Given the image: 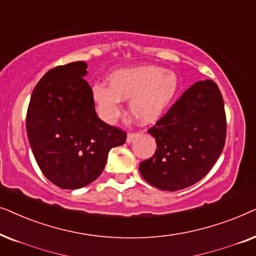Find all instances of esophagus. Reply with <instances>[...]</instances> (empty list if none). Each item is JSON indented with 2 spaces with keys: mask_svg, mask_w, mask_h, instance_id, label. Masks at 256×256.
Masks as SVG:
<instances>
[{
  "mask_svg": "<svg viewBox=\"0 0 256 256\" xmlns=\"http://www.w3.org/2000/svg\"><path fill=\"white\" fill-rule=\"evenodd\" d=\"M137 137H138L137 132H130V134H128V138H126V142H132Z\"/></svg>",
  "mask_w": 256,
  "mask_h": 256,
  "instance_id": "obj_1",
  "label": "esophagus"
}]
</instances>
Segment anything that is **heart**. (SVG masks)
Here are the masks:
<instances>
[{
	"label": "heart",
	"mask_w": 256,
	"mask_h": 256,
	"mask_svg": "<svg viewBox=\"0 0 256 256\" xmlns=\"http://www.w3.org/2000/svg\"><path fill=\"white\" fill-rule=\"evenodd\" d=\"M108 80L110 86L100 83L91 88L98 114L105 122L114 120L120 114L122 100H130V111L138 122H156L178 90L176 74L154 66L116 70Z\"/></svg>",
	"instance_id": "1"
}]
</instances>
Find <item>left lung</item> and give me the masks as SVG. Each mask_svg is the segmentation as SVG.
Wrapping results in <instances>:
<instances>
[{
	"label": "left lung",
	"instance_id": "obj_1",
	"mask_svg": "<svg viewBox=\"0 0 256 256\" xmlns=\"http://www.w3.org/2000/svg\"><path fill=\"white\" fill-rule=\"evenodd\" d=\"M226 112L218 85L196 82L148 132L156 153L139 165L142 178L156 188H186L202 179L216 162L226 140Z\"/></svg>",
	"mask_w": 256,
	"mask_h": 256
}]
</instances>
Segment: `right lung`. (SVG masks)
<instances>
[{
    "label": "right lung",
    "instance_id": "right-lung-1",
    "mask_svg": "<svg viewBox=\"0 0 256 256\" xmlns=\"http://www.w3.org/2000/svg\"><path fill=\"white\" fill-rule=\"evenodd\" d=\"M86 63L54 68L34 88L26 111V134L34 156L48 180L77 190L103 172L112 148L126 142V132L98 118Z\"/></svg>",
    "mask_w": 256,
    "mask_h": 256
}]
</instances>
